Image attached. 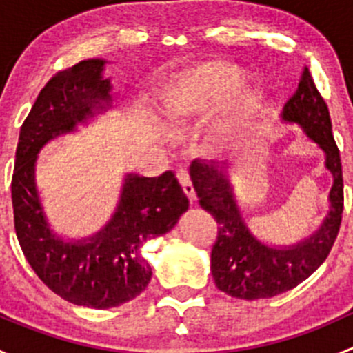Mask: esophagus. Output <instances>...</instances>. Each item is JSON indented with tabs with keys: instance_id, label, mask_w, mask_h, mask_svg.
I'll use <instances>...</instances> for the list:
<instances>
[{
	"instance_id": "obj_1",
	"label": "esophagus",
	"mask_w": 353,
	"mask_h": 353,
	"mask_svg": "<svg viewBox=\"0 0 353 353\" xmlns=\"http://www.w3.org/2000/svg\"><path fill=\"white\" fill-rule=\"evenodd\" d=\"M176 174H177V179H179L181 186H183L184 193H186L188 198H190V201L191 203L196 201V191H194L193 181H191V176H190V172H188V169L181 167V169L176 170Z\"/></svg>"
}]
</instances>
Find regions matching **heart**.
Returning a JSON list of instances; mask_svg holds the SVG:
<instances>
[{
    "label": "heart",
    "mask_w": 353,
    "mask_h": 353,
    "mask_svg": "<svg viewBox=\"0 0 353 353\" xmlns=\"http://www.w3.org/2000/svg\"><path fill=\"white\" fill-rule=\"evenodd\" d=\"M239 81V73L223 63L196 66L167 88L162 97V112L174 121L206 112L225 101ZM251 99H245L227 119L220 121L212 131L213 143L229 145L236 140L241 128L251 117Z\"/></svg>",
    "instance_id": "b5f03b06"
}]
</instances>
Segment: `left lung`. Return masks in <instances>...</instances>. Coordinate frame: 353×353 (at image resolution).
Masks as SVG:
<instances>
[{"instance_id":"1","label":"left lung","mask_w":353,"mask_h":353,"mask_svg":"<svg viewBox=\"0 0 353 353\" xmlns=\"http://www.w3.org/2000/svg\"><path fill=\"white\" fill-rule=\"evenodd\" d=\"M282 121L299 124L326 155V169L333 176L330 212L321 227L292 245H268L249 230L232 184L227 176V162H199L190 167L191 181L199 205L219 223V236L212 249V275L225 294L245 301L268 299L292 290L311 276L328 258L338 236L343 213V176L340 150L331 133L330 110L316 88L309 68L282 110Z\"/></svg>"}]
</instances>
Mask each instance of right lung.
I'll return each instance as SVG.
<instances>
[{
	"instance_id": "add662e5",
	"label": "right lung",
	"mask_w": 353,
	"mask_h": 353,
	"mask_svg": "<svg viewBox=\"0 0 353 353\" xmlns=\"http://www.w3.org/2000/svg\"><path fill=\"white\" fill-rule=\"evenodd\" d=\"M105 63L85 59L46 83L20 128L12 179L15 230L28 265L59 297L95 309L116 307L147 288L152 268L140 248L169 232L190 206L172 170L159 177L126 174L116 212L99 232L66 243L51 230L35 186L37 154L52 138L112 108Z\"/></svg>"
}]
</instances>
